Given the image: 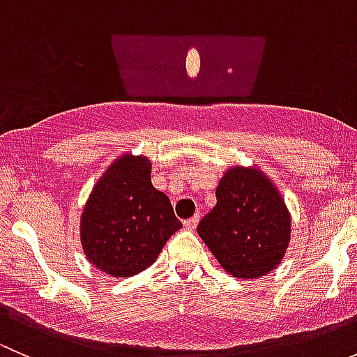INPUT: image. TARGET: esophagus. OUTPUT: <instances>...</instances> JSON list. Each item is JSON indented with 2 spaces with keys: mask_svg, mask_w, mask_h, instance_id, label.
Instances as JSON below:
<instances>
[{
  "mask_svg": "<svg viewBox=\"0 0 357 357\" xmlns=\"http://www.w3.org/2000/svg\"><path fill=\"white\" fill-rule=\"evenodd\" d=\"M199 221H200V214H195V215H193V218L186 219V221L183 222V225H185V228L188 229V231H193V229H195L197 226H199Z\"/></svg>",
  "mask_w": 357,
  "mask_h": 357,
  "instance_id": "esophagus-1",
  "label": "esophagus"
}]
</instances>
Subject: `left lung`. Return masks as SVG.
Here are the masks:
<instances>
[{
  "mask_svg": "<svg viewBox=\"0 0 357 357\" xmlns=\"http://www.w3.org/2000/svg\"><path fill=\"white\" fill-rule=\"evenodd\" d=\"M215 199L197 233L221 268L243 280L278 268L290 245L291 215L271 178L257 165H231Z\"/></svg>",
  "mask_w": 357,
  "mask_h": 357,
  "instance_id": "1",
  "label": "left lung"
}]
</instances>
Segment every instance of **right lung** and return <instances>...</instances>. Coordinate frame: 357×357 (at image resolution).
Segmentation results:
<instances>
[{"mask_svg": "<svg viewBox=\"0 0 357 357\" xmlns=\"http://www.w3.org/2000/svg\"><path fill=\"white\" fill-rule=\"evenodd\" d=\"M150 174L149 157L124 153L103 171L82 207V252L95 268L115 278L150 268L183 226Z\"/></svg>", "mask_w": 357, "mask_h": 357, "instance_id": "add662e5", "label": "right lung"}]
</instances>
